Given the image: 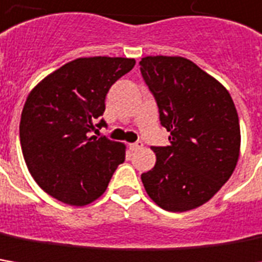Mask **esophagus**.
Listing matches in <instances>:
<instances>
[{"mask_svg":"<svg viewBox=\"0 0 262 262\" xmlns=\"http://www.w3.org/2000/svg\"><path fill=\"white\" fill-rule=\"evenodd\" d=\"M140 148H143V143H141V141H137V143L129 144V150H131V151H138Z\"/></svg>","mask_w":262,"mask_h":262,"instance_id":"esophagus-1","label":"esophagus"}]
</instances>
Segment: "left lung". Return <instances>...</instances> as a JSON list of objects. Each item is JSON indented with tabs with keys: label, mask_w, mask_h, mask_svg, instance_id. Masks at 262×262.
<instances>
[{
	"label": "left lung",
	"mask_w": 262,
	"mask_h": 262,
	"mask_svg": "<svg viewBox=\"0 0 262 262\" xmlns=\"http://www.w3.org/2000/svg\"><path fill=\"white\" fill-rule=\"evenodd\" d=\"M170 145L156 147V166L141 174L160 208L184 212L208 202L235 170L241 133L232 98L216 79L184 57L140 61Z\"/></svg>",
	"instance_id": "1"
}]
</instances>
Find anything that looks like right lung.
<instances>
[{
	"mask_svg": "<svg viewBox=\"0 0 262 262\" xmlns=\"http://www.w3.org/2000/svg\"><path fill=\"white\" fill-rule=\"evenodd\" d=\"M134 59L82 57L66 63L30 92L20 121L26 164L54 199L83 206L102 194L125 160V145L98 131L110 88Z\"/></svg>",
	"mask_w": 262,
	"mask_h": 262,
	"instance_id": "1",
	"label": "right lung"
}]
</instances>
